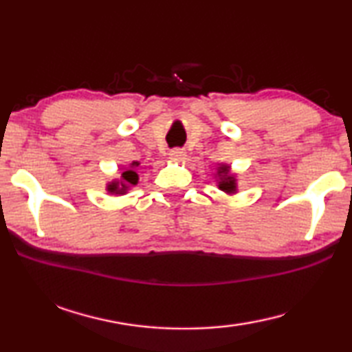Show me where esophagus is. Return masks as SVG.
<instances>
[{"mask_svg":"<svg viewBox=\"0 0 352 352\" xmlns=\"http://www.w3.org/2000/svg\"><path fill=\"white\" fill-rule=\"evenodd\" d=\"M169 158L174 160V162H183V160L186 158V152H184L183 148H172L169 152Z\"/></svg>","mask_w":352,"mask_h":352,"instance_id":"esophagus-1","label":"esophagus"}]
</instances>
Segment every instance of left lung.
Here are the masks:
<instances>
[{
    "mask_svg": "<svg viewBox=\"0 0 352 352\" xmlns=\"http://www.w3.org/2000/svg\"><path fill=\"white\" fill-rule=\"evenodd\" d=\"M216 178H217V186L220 190H223L226 194L237 192V180H236V175L231 174L230 164H219Z\"/></svg>",
    "mask_w": 352,
    "mask_h": 352,
    "instance_id": "obj_1",
    "label": "left lung"
}]
</instances>
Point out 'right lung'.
Returning a JSON list of instances; mask_svg holds the SVG:
<instances>
[{
	"label": "right lung",
	"instance_id": "1",
	"mask_svg": "<svg viewBox=\"0 0 352 352\" xmlns=\"http://www.w3.org/2000/svg\"><path fill=\"white\" fill-rule=\"evenodd\" d=\"M138 174H140V162L130 163L129 169L122 172L119 180H113L107 184V190H109L110 194H126L130 188L135 186V184H138V180H140Z\"/></svg>",
	"mask_w": 352,
	"mask_h": 352
}]
</instances>
